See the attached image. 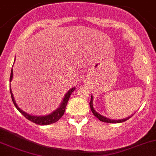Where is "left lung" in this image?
Wrapping results in <instances>:
<instances>
[{
	"mask_svg": "<svg viewBox=\"0 0 156 156\" xmlns=\"http://www.w3.org/2000/svg\"><path fill=\"white\" fill-rule=\"evenodd\" d=\"M90 108H91L92 112L93 113L94 115H95L96 118H98V119L100 120V121H103V122L112 123V124H115V123H121V122H124V121H126V120H128L129 118H131L132 116L133 115H132L129 116V117H126V119H119V120L110 119H108V118H107V117H104V116L101 115V114H99L98 112H97L95 110V109H94V107H93V96H92V95H91V100H90Z\"/></svg>",
	"mask_w": 156,
	"mask_h": 156,
	"instance_id": "1",
	"label": "left lung"
}]
</instances>
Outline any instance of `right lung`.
Masks as SVG:
<instances>
[{"label":"right lung","mask_w":156,"mask_h":156,"mask_svg":"<svg viewBox=\"0 0 156 156\" xmlns=\"http://www.w3.org/2000/svg\"><path fill=\"white\" fill-rule=\"evenodd\" d=\"M12 78H13V69H12L11 75H10V78H9L10 82H11L12 80ZM75 90V87H73L72 89H70L69 91L65 94L64 99H63L61 104H60V107L58 109H56L55 111H53L52 112H51L50 114L46 115H32L27 114V112H24V111H23L21 109L18 107V106L17 105L16 102H15L14 96H13V93L11 90V85H10V93H11L12 100L13 104H14V105L15 106V107H16L17 109H18L20 113L24 116L26 119L30 120V121H32V122L35 123V124H39V125H48V124H53V123H55L56 121H58V120L62 117L63 115L64 114L65 109H66V104H67L68 101H69L70 95H71L72 92L74 91Z\"/></svg>","instance_id":"1"}]
</instances>
